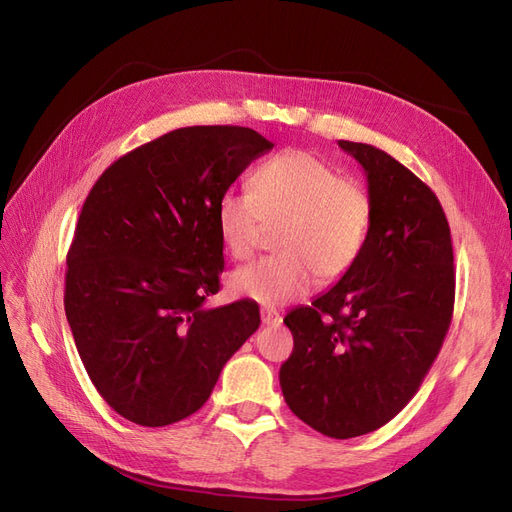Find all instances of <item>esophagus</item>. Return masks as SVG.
<instances>
[{
    "mask_svg": "<svg viewBox=\"0 0 512 512\" xmlns=\"http://www.w3.org/2000/svg\"><path fill=\"white\" fill-rule=\"evenodd\" d=\"M260 318H262V324H267V327H273V324H280L282 322V316L277 309L273 307H262L260 309Z\"/></svg>",
    "mask_w": 512,
    "mask_h": 512,
    "instance_id": "esophagus-1",
    "label": "esophagus"
}]
</instances>
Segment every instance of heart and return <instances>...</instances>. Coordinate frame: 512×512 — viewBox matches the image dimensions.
Segmentation results:
<instances>
[{"mask_svg":"<svg viewBox=\"0 0 512 512\" xmlns=\"http://www.w3.org/2000/svg\"><path fill=\"white\" fill-rule=\"evenodd\" d=\"M374 203L365 185L344 179L312 151L288 149L262 162L247 190H226L215 222L228 254L252 258L267 228H280L277 258L241 267L230 277L237 297L284 305L303 297L318 275L335 282L359 260Z\"/></svg>","mask_w":512,"mask_h":512,"instance_id":"heart-1","label":"heart"}]
</instances>
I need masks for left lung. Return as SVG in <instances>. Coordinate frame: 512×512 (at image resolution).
Listing matches in <instances>:
<instances>
[{
	"label": "left lung",
	"instance_id": "8db88e82",
	"mask_svg": "<svg viewBox=\"0 0 512 512\" xmlns=\"http://www.w3.org/2000/svg\"><path fill=\"white\" fill-rule=\"evenodd\" d=\"M374 203L354 267L284 318L294 348L280 369L288 408L329 438L397 416L436 361L455 305L451 228L438 196L389 153L339 141Z\"/></svg>",
	"mask_w": 512,
	"mask_h": 512
}]
</instances>
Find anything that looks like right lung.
<instances>
[{
    "label": "right lung",
    "mask_w": 512,
    "mask_h": 512,
    "mask_svg": "<svg viewBox=\"0 0 512 512\" xmlns=\"http://www.w3.org/2000/svg\"><path fill=\"white\" fill-rule=\"evenodd\" d=\"M273 143L241 126H192L136 147L91 188L66 271V318L98 393L164 427L209 399L260 327L254 301L205 307L220 290V196Z\"/></svg>",
    "instance_id": "obj_1"
}]
</instances>
